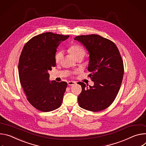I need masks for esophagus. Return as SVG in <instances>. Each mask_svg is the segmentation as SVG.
<instances>
[{
    "label": "esophagus",
    "mask_w": 146,
    "mask_h": 146,
    "mask_svg": "<svg viewBox=\"0 0 146 146\" xmlns=\"http://www.w3.org/2000/svg\"><path fill=\"white\" fill-rule=\"evenodd\" d=\"M75 84H76V82H75V81H68V85L70 86L74 85Z\"/></svg>",
    "instance_id": "obj_1"
}]
</instances>
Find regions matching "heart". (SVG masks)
I'll use <instances>...</instances> for the list:
<instances>
[{"instance_id": "1", "label": "heart", "mask_w": 146, "mask_h": 146, "mask_svg": "<svg viewBox=\"0 0 146 146\" xmlns=\"http://www.w3.org/2000/svg\"><path fill=\"white\" fill-rule=\"evenodd\" d=\"M68 51L72 54V56L76 59L82 58L86 54V50L85 48L80 44H71L68 48ZM62 57V53L61 51H57L54 56L55 61L56 63H58Z\"/></svg>"}]
</instances>
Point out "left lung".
<instances>
[{
  "label": "left lung",
  "mask_w": 146,
  "mask_h": 146,
  "mask_svg": "<svg viewBox=\"0 0 146 146\" xmlns=\"http://www.w3.org/2000/svg\"><path fill=\"white\" fill-rule=\"evenodd\" d=\"M89 52L88 76L93 86L79 82L82 92L78 96L79 106L88 111L98 112L108 108L115 99L124 73L123 62L115 44L98 35H80L75 38Z\"/></svg>",
  "instance_id": "obj_1"
}]
</instances>
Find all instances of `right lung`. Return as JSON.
<instances>
[{"label":"right lung","instance_id":"1","mask_svg":"<svg viewBox=\"0 0 146 146\" xmlns=\"http://www.w3.org/2000/svg\"><path fill=\"white\" fill-rule=\"evenodd\" d=\"M69 35L45 32L24 45L19 62L20 82L29 103L42 112L59 108L67 83L49 81L48 71L56 66L57 48Z\"/></svg>","mask_w":146,"mask_h":146}]
</instances>
